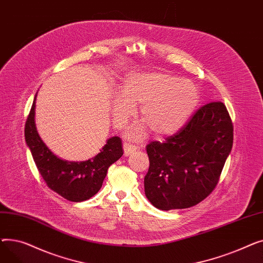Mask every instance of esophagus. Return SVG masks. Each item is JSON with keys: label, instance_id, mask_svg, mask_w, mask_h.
Listing matches in <instances>:
<instances>
[{"label": "esophagus", "instance_id": "34e87169", "mask_svg": "<svg viewBox=\"0 0 263 263\" xmlns=\"http://www.w3.org/2000/svg\"><path fill=\"white\" fill-rule=\"evenodd\" d=\"M137 147L135 145H131L129 143H123V150H124V156L128 157L131 156L133 153H135Z\"/></svg>", "mask_w": 263, "mask_h": 263}]
</instances>
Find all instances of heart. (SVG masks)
<instances>
[{
    "label": "heart",
    "mask_w": 263,
    "mask_h": 263,
    "mask_svg": "<svg viewBox=\"0 0 263 263\" xmlns=\"http://www.w3.org/2000/svg\"><path fill=\"white\" fill-rule=\"evenodd\" d=\"M200 91L194 82L162 72H134L123 79L118 95L110 101L116 127H122L141 104L140 117L157 135L180 130L195 112ZM146 124L140 123L127 132L132 139H143Z\"/></svg>",
    "instance_id": "1"
}]
</instances>
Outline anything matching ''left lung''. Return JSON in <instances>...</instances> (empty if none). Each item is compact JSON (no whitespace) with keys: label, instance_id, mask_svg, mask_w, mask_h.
<instances>
[{"label":"left lung","instance_id":"obj_1","mask_svg":"<svg viewBox=\"0 0 263 263\" xmlns=\"http://www.w3.org/2000/svg\"><path fill=\"white\" fill-rule=\"evenodd\" d=\"M233 127L222 102L201 106L178 133L146 146L149 170L145 194L164 211L185 209L215 189L230 154Z\"/></svg>","mask_w":263,"mask_h":263}]
</instances>
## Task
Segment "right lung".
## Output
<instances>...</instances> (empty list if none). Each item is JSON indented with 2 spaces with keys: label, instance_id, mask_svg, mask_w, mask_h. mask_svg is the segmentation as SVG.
I'll return each mask as SVG.
<instances>
[{
  "label": "right lung",
  "instance_id": "obj_1",
  "mask_svg": "<svg viewBox=\"0 0 263 263\" xmlns=\"http://www.w3.org/2000/svg\"><path fill=\"white\" fill-rule=\"evenodd\" d=\"M36 96L25 122L24 136L36 166L47 185L67 200H87L101 189L108 167L121 158L123 149L118 136L109 137L100 153L87 161H67L55 156L41 140L35 123Z\"/></svg>",
  "mask_w": 263,
  "mask_h": 263
}]
</instances>
